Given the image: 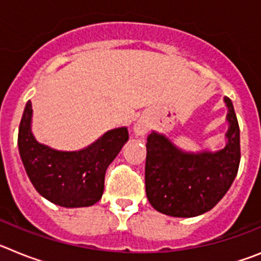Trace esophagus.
<instances>
[{
  "label": "esophagus",
  "mask_w": 261,
  "mask_h": 261,
  "mask_svg": "<svg viewBox=\"0 0 261 261\" xmlns=\"http://www.w3.org/2000/svg\"><path fill=\"white\" fill-rule=\"evenodd\" d=\"M147 128H149V125H147L146 121L138 120L137 123L135 124V126H133V130H135V133L137 136H144L147 132Z\"/></svg>",
  "instance_id": "1"
}]
</instances>
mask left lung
Listing matches in <instances>:
<instances>
[{"label": "left lung", "mask_w": 261, "mask_h": 261, "mask_svg": "<svg viewBox=\"0 0 261 261\" xmlns=\"http://www.w3.org/2000/svg\"><path fill=\"white\" fill-rule=\"evenodd\" d=\"M227 144L218 151L188 153L165 135L147 136L145 187L149 202L171 217L200 216L214 208L229 191L241 162L239 124L231 100L225 96Z\"/></svg>", "instance_id": "obj_1"}]
</instances>
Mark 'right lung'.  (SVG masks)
I'll return each mask as SVG.
<instances>
[{
    "mask_svg": "<svg viewBox=\"0 0 261 261\" xmlns=\"http://www.w3.org/2000/svg\"><path fill=\"white\" fill-rule=\"evenodd\" d=\"M31 119L29 100L19 124L18 147L35 190L64 208H84L98 202L105 190L106 170L128 141V129H111L82 150L61 151L36 141Z\"/></svg>",
    "mask_w": 261,
    "mask_h": 261,
    "instance_id": "1",
    "label": "right lung"
}]
</instances>
